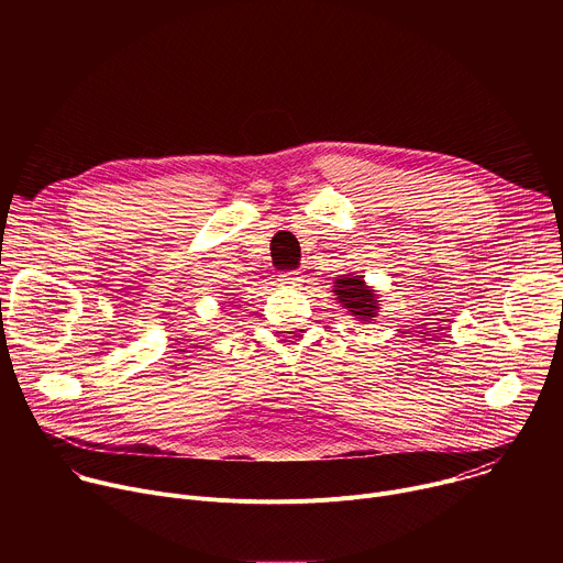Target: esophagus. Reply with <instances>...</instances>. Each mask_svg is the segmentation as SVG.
<instances>
[{"mask_svg": "<svg viewBox=\"0 0 563 563\" xmlns=\"http://www.w3.org/2000/svg\"><path fill=\"white\" fill-rule=\"evenodd\" d=\"M278 280H280V285H285V287H298V285L302 283V276H300V272L291 269V272H283Z\"/></svg>", "mask_w": 563, "mask_h": 563, "instance_id": "1", "label": "esophagus"}]
</instances>
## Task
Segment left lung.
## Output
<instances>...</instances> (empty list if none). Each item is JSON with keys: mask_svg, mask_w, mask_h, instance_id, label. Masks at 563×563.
Returning <instances> with one entry per match:
<instances>
[{"mask_svg": "<svg viewBox=\"0 0 563 563\" xmlns=\"http://www.w3.org/2000/svg\"><path fill=\"white\" fill-rule=\"evenodd\" d=\"M339 302L361 320H372L378 309V300L372 289L358 276L339 278L334 285Z\"/></svg>", "mask_w": 563, "mask_h": 563, "instance_id": "1", "label": "left lung"}]
</instances>
